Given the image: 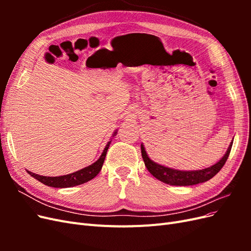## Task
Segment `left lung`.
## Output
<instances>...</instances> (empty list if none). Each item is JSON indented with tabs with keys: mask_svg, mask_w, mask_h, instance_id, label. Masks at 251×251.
<instances>
[{
	"mask_svg": "<svg viewBox=\"0 0 251 251\" xmlns=\"http://www.w3.org/2000/svg\"><path fill=\"white\" fill-rule=\"evenodd\" d=\"M231 147H232V142H230L228 149H227L226 153L222 157L221 160L218 161L216 164L209 166L207 169L199 170V171H178V170L168 168V166L158 164L149 158L146 149H144L142 143H141V155L148 171L153 175L155 178L170 185L187 186V185L203 183V182L208 181L209 179L214 177L215 175H217L220 172V170L223 168L227 158H228Z\"/></svg>",
	"mask_w": 251,
	"mask_h": 251,
	"instance_id": "1",
	"label": "left lung"
}]
</instances>
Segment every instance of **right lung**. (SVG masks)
<instances>
[{"mask_svg":"<svg viewBox=\"0 0 251 251\" xmlns=\"http://www.w3.org/2000/svg\"><path fill=\"white\" fill-rule=\"evenodd\" d=\"M116 134H117V130L114 132L113 136H115ZM110 143H111V141H109L107 146H105L102 154L100 155V159H98L96 162L87 166V168H85V169H81L77 172H75V173H72L69 175H64V176H58V177L41 176V175H37V174H34V173L29 172V171H27V173L29 175H31V177L42 182L43 184L51 186V187L64 188V187H72V186H76L79 184H83V183H86V182L92 180L94 177L97 176L98 173L100 172L105 155H107L108 149L110 147Z\"/></svg>","mask_w":251,"mask_h":251,"instance_id":"obj_1","label":"right lung"}]
</instances>
